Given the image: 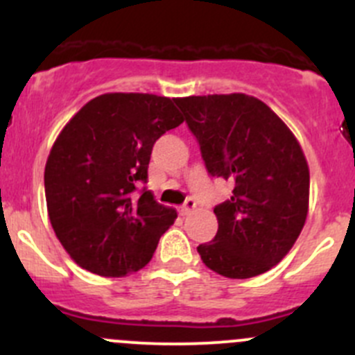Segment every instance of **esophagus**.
<instances>
[{"label": "esophagus", "instance_id": "1", "mask_svg": "<svg viewBox=\"0 0 355 355\" xmlns=\"http://www.w3.org/2000/svg\"><path fill=\"white\" fill-rule=\"evenodd\" d=\"M194 208H196V201H192V199H187V201H185V205L180 208V215L187 216L189 213L194 211Z\"/></svg>", "mask_w": 355, "mask_h": 355}]
</instances>
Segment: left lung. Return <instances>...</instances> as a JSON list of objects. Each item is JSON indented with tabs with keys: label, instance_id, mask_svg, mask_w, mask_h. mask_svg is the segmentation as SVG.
Returning a JSON list of instances; mask_svg holds the SVG:
<instances>
[{
	"label": "left lung",
	"instance_id": "left-lung-1",
	"mask_svg": "<svg viewBox=\"0 0 355 355\" xmlns=\"http://www.w3.org/2000/svg\"><path fill=\"white\" fill-rule=\"evenodd\" d=\"M211 177L234 184L216 206L215 239L199 244L202 263L230 279L279 263L309 213L311 173L297 137L267 104L246 94L175 98Z\"/></svg>",
	"mask_w": 355,
	"mask_h": 355
}]
</instances>
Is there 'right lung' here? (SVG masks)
Listing matches in <instances>:
<instances>
[{"mask_svg":"<svg viewBox=\"0 0 355 355\" xmlns=\"http://www.w3.org/2000/svg\"><path fill=\"white\" fill-rule=\"evenodd\" d=\"M175 98L104 94L62 128L44 166L53 232L69 257L90 272L123 277L144 269L177 211L154 201L147 182L153 146L184 118Z\"/></svg>","mask_w":355,"mask_h":355,"instance_id":"add662e5","label":"right lung"}]
</instances>
